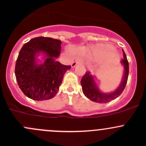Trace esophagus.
<instances>
[{"instance_id": "obj_1", "label": "esophagus", "mask_w": 146, "mask_h": 146, "mask_svg": "<svg viewBox=\"0 0 146 146\" xmlns=\"http://www.w3.org/2000/svg\"><path fill=\"white\" fill-rule=\"evenodd\" d=\"M78 64H79V61H73V63H72V64H71V66L72 67H75V66H76V65H77Z\"/></svg>"}]
</instances>
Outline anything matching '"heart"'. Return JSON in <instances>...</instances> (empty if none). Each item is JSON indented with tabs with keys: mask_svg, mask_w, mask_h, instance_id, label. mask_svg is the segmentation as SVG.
<instances>
[{
	"mask_svg": "<svg viewBox=\"0 0 146 146\" xmlns=\"http://www.w3.org/2000/svg\"><path fill=\"white\" fill-rule=\"evenodd\" d=\"M114 52V48L112 46L97 44L90 48H80L75 51L78 56H89L93 58H106L105 62L108 64H117L119 61L118 56L113 54ZM110 55L111 56H110ZM110 56V57L108 56ZM108 57V58L106 57Z\"/></svg>",
	"mask_w": 146,
	"mask_h": 146,
	"instance_id": "obj_1",
	"label": "heart"
}]
</instances>
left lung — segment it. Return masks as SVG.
<instances>
[{
	"label": "left lung",
	"instance_id": "left-lung-1",
	"mask_svg": "<svg viewBox=\"0 0 146 146\" xmlns=\"http://www.w3.org/2000/svg\"><path fill=\"white\" fill-rule=\"evenodd\" d=\"M122 51H123V58L121 61V64H123V67H124V75H123V80H122L120 85L117 88V90L110 94L101 92L98 90L96 83H95V80L93 79V77L90 74L89 71H86V73L82 76L81 80H80V84H81L82 90L84 95L88 99L98 103H107L115 100L123 92L126 83H127L129 73V67L126 54H125L123 50H122Z\"/></svg>",
	"mask_w": 146,
	"mask_h": 146
}]
</instances>
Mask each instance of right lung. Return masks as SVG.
<instances>
[{"label": "right lung", "mask_w": 146, "mask_h": 146, "mask_svg": "<svg viewBox=\"0 0 146 146\" xmlns=\"http://www.w3.org/2000/svg\"><path fill=\"white\" fill-rule=\"evenodd\" d=\"M61 42L51 37L33 38L23 45L15 68L16 80L23 93L34 100L54 98L59 89L66 70L71 66L61 64L55 58L59 56ZM42 51L47 58L42 64H36V55Z\"/></svg>", "instance_id": "obj_1"}]
</instances>
